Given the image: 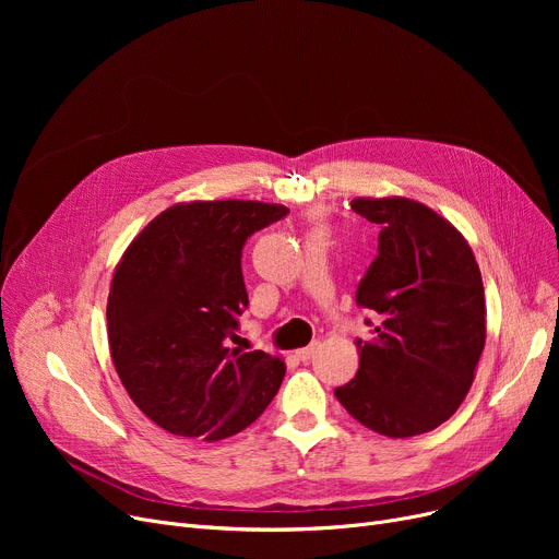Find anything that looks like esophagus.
Instances as JSON below:
<instances>
[{
    "mask_svg": "<svg viewBox=\"0 0 559 559\" xmlns=\"http://www.w3.org/2000/svg\"><path fill=\"white\" fill-rule=\"evenodd\" d=\"M319 348V342H312V344H308L306 348H299V350H295V356H297V360H301V362H308L312 356H314V350Z\"/></svg>",
    "mask_w": 559,
    "mask_h": 559,
    "instance_id": "obj_1",
    "label": "esophagus"
}]
</instances>
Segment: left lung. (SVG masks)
Masks as SVG:
<instances>
[{
    "label": "left lung",
    "instance_id": "8db88e82",
    "mask_svg": "<svg viewBox=\"0 0 559 559\" xmlns=\"http://www.w3.org/2000/svg\"><path fill=\"white\" fill-rule=\"evenodd\" d=\"M380 226L378 255L356 301L371 310L356 378L335 390L346 413L388 437L428 432L453 417L485 348V289L462 233L403 197L354 199Z\"/></svg>",
    "mask_w": 559,
    "mask_h": 559
}]
</instances>
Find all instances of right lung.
Segmentation results:
<instances>
[{
  "label": "right lung",
  "instance_id": "1",
  "mask_svg": "<svg viewBox=\"0 0 559 559\" xmlns=\"http://www.w3.org/2000/svg\"><path fill=\"white\" fill-rule=\"evenodd\" d=\"M287 213L238 199L171 205L115 267L106 306L115 371L167 432L217 442L251 426L276 396L283 360L233 344L249 306L242 249Z\"/></svg>",
  "mask_w": 559,
  "mask_h": 559
}]
</instances>
